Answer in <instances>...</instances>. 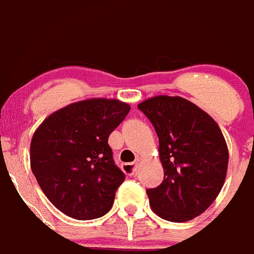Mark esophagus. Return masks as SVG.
<instances>
[{
  "instance_id": "34e87169",
  "label": "esophagus",
  "mask_w": 254,
  "mask_h": 254,
  "mask_svg": "<svg viewBox=\"0 0 254 254\" xmlns=\"http://www.w3.org/2000/svg\"><path fill=\"white\" fill-rule=\"evenodd\" d=\"M136 169H137V161L136 163H126L123 164V170H125L128 176H134L136 173Z\"/></svg>"
}]
</instances>
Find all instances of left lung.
Returning a JSON list of instances; mask_svg holds the SVG:
<instances>
[{"label": "left lung", "mask_w": 254, "mask_h": 254, "mask_svg": "<svg viewBox=\"0 0 254 254\" xmlns=\"http://www.w3.org/2000/svg\"><path fill=\"white\" fill-rule=\"evenodd\" d=\"M137 108L159 137L164 181L146 193L161 219L183 223L201 215L223 188L229 152L221 129L206 112L181 96L159 95Z\"/></svg>", "instance_id": "1"}]
</instances>
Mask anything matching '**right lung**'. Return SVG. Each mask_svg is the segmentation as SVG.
<instances>
[{
  "label": "right lung",
  "mask_w": 254,
  "mask_h": 254,
  "mask_svg": "<svg viewBox=\"0 0 254 254\" xmlns=\"http://www.w3.org/2000/svg\"><path fill=\"white\" fill-rule=\"evenodd\" d=\"M129 105L117 99H87L52 113L30 143V167L42 190L64 215L93 220L111 210L125 181L108 137Z\"/></svg>",
  "instance_id": "obj_1"
}]
</instances>
